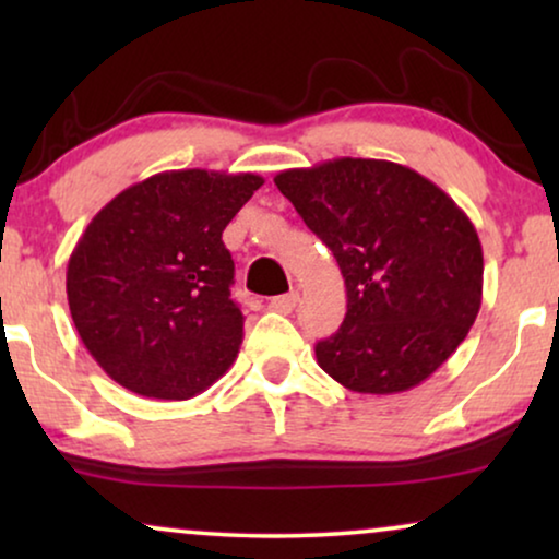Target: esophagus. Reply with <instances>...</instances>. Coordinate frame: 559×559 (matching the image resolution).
Returning a JSON list of instances; mask_svg holds the SVG:
<instances>
[{"label": "esophagus", "mask_w": 559, "mask_h": 559, "mask_svg": "<svg viewBox=\"0 0 559 559\" xmlns=\"http://www.w3.org/2000/svg\"><path fill=\"white\" fill-rule=\"evenodd\" d=\"M297 300H300V295H297V293L277 295V297H272V300H270V308L282 312V316H289V312L297 308Z\"/></svg>", "instance_id": "1"}]
</instances>
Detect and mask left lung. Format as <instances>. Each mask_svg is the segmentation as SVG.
<instances>
[{"instance_id": "left-lung-1", "label": "left lung", "mask_w": 559, "mask_h": 559, "mask_svg": "<svg viewBox=\"0 0 559 559\" xmlns=\"http://www.w3.org/2000/svg\"><path fill=\"white\" fill-rule=\"evenodd\" d=\"M274 182L346 280V318L318 341L320 369L358 394L423 384L480 310L484 251L471 218L445 190L389 159H328Z\"/></svg>"}]
</instances>
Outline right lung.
I'll return each mask as SVG.
<instances>
[{
	"label": "right lung",
	"mask_w": 559,
	"mask_h": 559,
	"mask_svg": "<svg viewBox=\"0 0 559 559\" xmlns=\"http://www.w3.org/2000/svg\"><path fill=\"white\" fill-rule=\"evenodd\" d=\"M264 180L254 173H157L96 213L68 259V308L83 346L129 392L190 400L234 364L224 228Z\"/></svg>",
	"instance_id": "obj_1"
}]
</instances>
